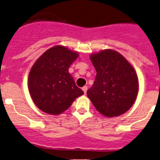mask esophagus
Returning a JSON list of instances; mask_svg holds the SVG:
<instances>
[{"mask_svg": "<svg viewBox=\"0 0 160 160\" xmlns=\"http://www.w3.org/2000/svg\"><path fill=\"white\" fill-rule=\"evenodd\" d=\"M87 89H88V87L87 86H83L82 87V90H83V92H84V93H86V92H87Z\"/></svg>", "mask_w": 160, "mask_h": 160, "instance_id": "34e87169", "label": "esophagus"}]
</instances>
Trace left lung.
Returning <instances> with one entry per match:
<instances>
[{
    "mask_svg": "<svg viewBox=\"0 0 160 160\" xmlns=\"http://www.w3.org/2000/svg\"><path fill=\"white\" fill-rule=\"evenodd\" d=\"M96 71L87 96L96 110L107 118L127 112L137 98L138 79L134 68L118 52L104 50L90 57Z\"/></svg>",
    "mask_w": 160,
    "mask_h": 160,
    "instance_id": "8db88e82",
    "label": "left lung"
}]
</instances>
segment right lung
<instances>
[{
	"instance_id": "obj_1",
	"label": "right lung",
	"mask_w": 160,
	"mask_h": 160,
	"mask_svg": "<svg viewBox=\"0 0 160 160\" xmlns=\"http://www.w3.org/2000/svg\"><path fill=\"white\" fill-rule=\"evenodd\" d=\"M78 54L62 46L47 50L35 62L28 75L30 96L38 108L58 115L69 108L84 92L68 72Z\"/></svg>"
}]
</instances>
